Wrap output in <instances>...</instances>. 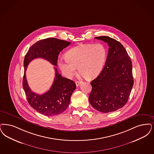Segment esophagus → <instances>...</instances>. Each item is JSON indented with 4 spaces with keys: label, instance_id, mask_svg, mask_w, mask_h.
Here are the masks:
<instances>
[{
    "label": "esophagus",
    "instance_id": "obj_1",
    "mask_svg": "<svg viewBox=\"0 0 154 154\" xmlns=\"http://www.w3.org/2000/svg\"><path fill=\"white\" fill-rule=\"evenodd\" d=\"M81 81H75V85H76V86H79L80 84H81Z\"/></svg>",
    "mask_w": 154,
    "mask_h": 154
}]
</instances>
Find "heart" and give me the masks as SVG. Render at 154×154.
<instances>
[{
    "instance_id": "obj_1",
    "label": "heart",
    "mask_w": 154,
    "mask_h": 154,
    "mask_svg": "<svg viewBox=\"0 0 154 154\" xmlns=\"http://www.w3.org/2000/svg\"><path fill=\"white\" fill-rule=\"evenodd\" d=\"M106 51L101 44L80 45L69 50L65 55L66 61H58V64L63 74L71 78L76 73L86 80L96 77L104 65Z\"/></svg>"
}]
</instances>
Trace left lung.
Masks as SVG:
<instances>
[{"label":"left lung","instance_id":"1","mask_svg":"<svg viewBox=\"0 0 154 154\" xmlns=\"http://www.w3.org/2000/svg\"><path fill=\"white\" fill-rule=\"evenodd\" d=\"M109 46L104 68L92 80L89 100L97 111L108 113L122 108L127 103L134 85L132 64L122 44L107 36L95 37Z\"/></svg>","mask_w":154,"mask_h":154}]
</instances>
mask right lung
Here are the masks:
<instances>
[{
  "label": "right lung",
  "instance_id": "1",
  "mask_svg": "<svg viewBox=\"0 0 154 154\" xmlns=\"http://www.w3.org/2000/svg\"><path fill=\"white\" fill-rule=\"evenodd\" d=\"M71 42L54 38H48L34 43L28 50L24 59L25 73L23 86L28 103L39 113L46 116L59 115L65 111L70 103V97L76 88L73 81L63 77L54 67L55 75L49 91L40 95L32 92L26 77L29 63L34 59L41 58L57 66L59 53Z\"/></svg>",
  "mask_w": 154,
  "mask_h": 154
}]
</instances>
